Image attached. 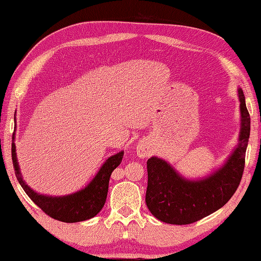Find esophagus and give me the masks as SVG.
Here are the masks:
<instances>
[{"label": "esophagus", "instance_id": "1", "mask_svg": "<svg viewBox=\"0 0 261 261\" xmlns=\"http://www.w3.org/2000/svg\"><path fill=\"white\" fill-rule=\"evenodd\" d=\"M148 150H147V148H145V147H140L139 149H138V154H139L140 157H146V156H148Z\"/></svg>", "mask_w": 261, "mask_h": 261}]
</instances>
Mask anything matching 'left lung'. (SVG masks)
Returning <instances> with one entry per match:
<instances>
[{
    "mask_svg": "<svg viewBox=\"0 0 261 261\" xmlns=\"http://www.w3.org/2000/svg\"><path fill=\"white\" fill-rule=\"evenodd\" d=\"M238 92L242 118L240 142L222 168L203 180L191 181L181 178L165 160L148 159L146 204L158 220L177 225L191 224L218 211L233 196L245 170L250 136V115L245 95L241 90Z\"/></svg>",
    "mask_w": 261,
    "mask_h": 261,
    "instance_id": "obj_1",
    "label": "left lung"
}]
</instances>
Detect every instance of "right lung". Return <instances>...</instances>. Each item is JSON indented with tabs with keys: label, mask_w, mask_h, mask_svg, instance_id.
I'll use <instances>...</instances> for the list:
<instances>
[{
	"label": "right lung",
	"mask_w": 261,
	"mask_h": 261,
	"mask_svg": "<svg viewBox=\"0 0 261 261\" xmlns=\"http://www.w3.org/2000/svg\"><path fill=\"white\" fill-rule=\"evenodd\" d=\"M11 152H12V163L16 179L27 193V195L47 215L66 223L81 222V221L92 219L103 208L108 196L111 174L121 164L124 154L123 151H121L110 157L99 169L95 178L84 190L63 197H49L35 193L22 179L18 160H16L14 132L12 136Z\"/></svg>",
	"instance_id": "1"
}]
</instances>
